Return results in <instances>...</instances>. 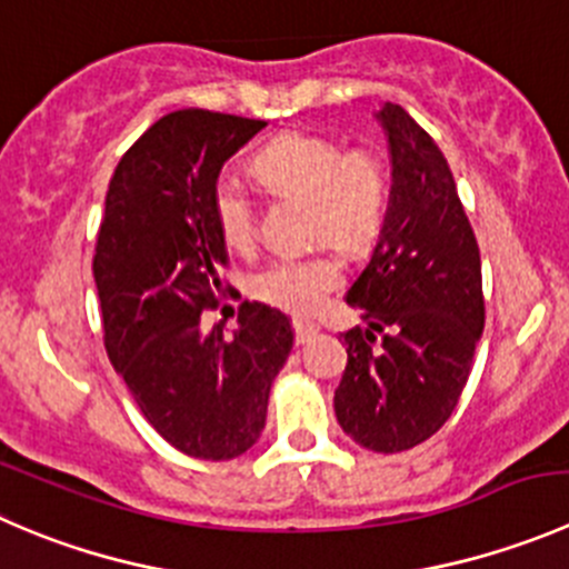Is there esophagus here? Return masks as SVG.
Here are the masks:
<instances>
[{"label": "esophagus", "mask_w": 569, "mask_h": 569, "mask_svg": "<svg viewBox=\"0 0 569 569\" xmlns=\"http://www.w3.org/2000/svg\"><path fill=\"white\" fill-rule=\"evenodd\" d=\"M317 333H319V328L313 322H302V319H297V322H295L297 345H308V341H311Z\"/></svg>", "instance_id": "obj_1"}]
</instances>
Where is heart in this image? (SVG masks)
Returning a JSON list of instances; mask_svg holds the SVG:
<instances>
[{
	"label": "heart",
	"instance_id": "obj_1",
	"mask_svg": "<svg viewBox=\"0 0 569 569\" xmlns=\"http://www.w3.org/2000/svg\"><path fill=\"white\" fill-rule=\"evenodd\" d=\"M252 172L269 189L311 200L313 236L345 250H363L380 233L389 208V174L372 150L347 152L339 141L311 132H286L269 141ZM219 233L233 250L256 241V206L236 180L213 191ZM341 261L333 252L278 258L252 278V295L289 313H313L341 283Z\"/></svg>",
	"mask_w": 569,
	"mask_h": 569
}]
</instances>
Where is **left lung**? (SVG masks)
<instances>
[{
  "mask_svg": "<svg viewBox=\"0 0 569 569\" xmlns=\"http://www.w3.org/2000/svg\"><path fill=\"white\" fill-rule=\"evenodd\" d=\"M375 119L389 141V208L345 297L367 328L345 333L333 408L352 442L400 453L448 422L470 378L483 333L481 252L433 138L400 104L386 102ZM383 327L372 348L371 330Z\"/></svg>",
  "mask_w": 569,
  "mask_h": 569,
  "instance_id": "left-lung-1",
  "label": "left lung"
}]
</instances>
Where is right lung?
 <instances>
[{
	"label": "right lung",
	"mask_w": 569,
	"mask_h": 569,
	"mask_svg": "<svg viewBox=\"0 0 569 569\" xmlns=\"http://www.w3.org/2000/svg\"><path fill=\"white\" fill-rule=\"evenodd\" d=\"M261 127L194 108L158 119L110 178L93 256L110 363L147 422L206 461L261 439L269 389L295 345L289 317L263 302H241L230 336L202 325L233 291L213 217L219 172Z\"/></svg>",
	"instance_id": "right-lung-1"
}]
</instances>
